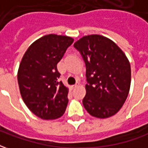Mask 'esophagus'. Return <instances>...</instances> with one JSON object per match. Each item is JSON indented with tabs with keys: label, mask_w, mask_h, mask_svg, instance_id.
<instances>
[{
	"label": "esophagus",
	"mask_w": 148,
	"mask_h": 148,
	"mask_svg": "<svg viewBox=\"0 0 148 148\" xmlns=\"http://www.w3.org/2000/svg\"><path fill=\"white\" fill-rule=\"evenodd\" d=\"M78 85H79V82H77L76 84H74V85H73V86H71V88H72V89H74V88H76Z\"/></svg>",
	"instance_id": "34e87169"
}]
</instances>
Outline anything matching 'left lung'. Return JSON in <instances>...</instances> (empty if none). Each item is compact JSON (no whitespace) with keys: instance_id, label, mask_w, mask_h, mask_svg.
Instances as JSON below:
<instances>
[{"instance_id":"8db88e82","label":"left lung","mask_w":148,"mask_h":148,"mask_svg":"<svg viewBox=\"0 0 148 148\" xmlns=\"http://www.w3.org/2000/svg\"><path fill=\"white\" fill-rule=\"evenodd\" d=\"M74 47L86 68L85 109L95 117H110L121 109L130 90L128 59L113 41L100 35L83 36Z\"/></svg>"}]
</instances>
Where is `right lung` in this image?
<instances>
[{
	"label": "right lung",
	"mask_w": 148,
	"mask_h": 148,
	"mask_svg": "<svg viewBox=\"0 0 148 148\" xmlns=\"http://www.w3.org/2000/svg\"><path fill=\"white\" fill-rule=\"evenodd\" d=\"M74 39L50 34L31 44L22 58L17 74L24 102L43 120L62 116L68 103V89L58 81V62Z\"/></svg>",
	"instance_id": "1"
}]
</instances>
